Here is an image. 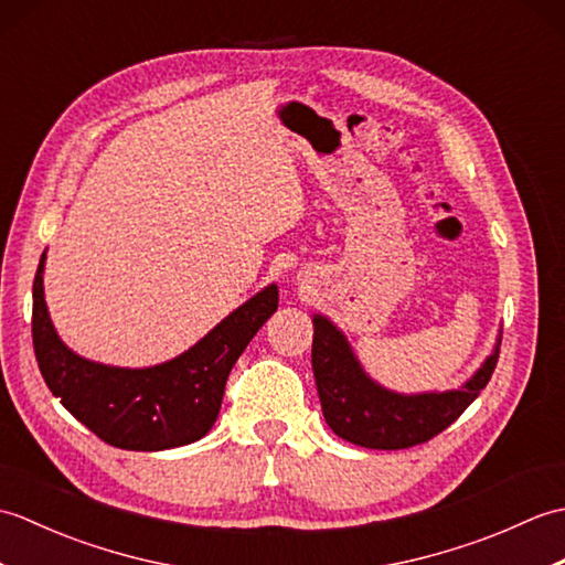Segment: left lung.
<instances>
[{"instance_id": "8db88e82", "label": "left lung", "mask_w": 565, "mask_h": 565, "mask_svg": "<svg viewBox=\"0 0 565 565\" xmlns=\"http://www.w3.org/2000/svg\"><path fill=\"white\" fill-rule=\"evenodd\" d=\"M313 374L326 423L338 437L366 449H407L437 437L486 388L500 352L498 340L495 352L459 391L403 395L366 376L328 318L313 316Z\"/></svg>"}]
</instances>
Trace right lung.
Instances as JSON below:
<instances>
[{"label":"right lung","mask_w":565,"mask_h":565,"mask_svg":"<svg viewBox=\"0 0 565 565\" xmlns=\"http://www.w3.org/2000/svg\"><path fill=\"white\" fill-rule=\"evenodd\" d=\"M45 252L33 279V350L41 374L84 427L118 449L162 451L201 439L218 417L225 381L279 306V289L252 296L191 350L148 369L89 362L57 338L43 298Z\"/></svg>","instance_id":"add662e5"}]
</instances>
